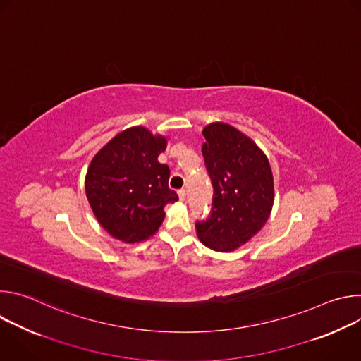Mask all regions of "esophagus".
<instances>
[{"label": "esophagus", "mask_w": 361, "mask_h": 361, "mask_svg": "<svg viewBox=\"0 0 361 361\" xmlns=\"http://www.w3.org/2000/svg\"><path fill=\"white\" fill-rule=\"evenodd\" d=\"M185 197H187V192H185V190H178V198H180V201H184L185 200Z\"/></svg>", "instance_id": "obj_1"}]
</instances>
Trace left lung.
Returning a JSON list of instances; mask_svg holds the SVG:
<instances>
[{"label": "left lung", "instance_id": "1", "mask_svg": "<svg viewBox=\"0 0 361 361\" xmlns=\"http://www.w3.org/2000/svg\"><path fill=\"white\" fill-rule=\"evenodd\" d=\"M204 164L214 190L210 216L197 220L200 241L214 251H233L266 224L274 201L270 163L237 128L213 123L202 130Z\"/></svg>", "mask_w": 361, "mask_h": 361}]
</instances>
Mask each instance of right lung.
<instances>
[{"label": "right lung", "instance_id": "add662e5", "mask_svg": "<svg viewBox=\"0 0 361 361\" xmlns=\"http://www.w3.org/2000/svg\"><path fill=\"white\" fill-rule=\"evenodd\" d=\"M166 147L164 137L133 127L95 154L85 192L97 220L113 237L124 243L149 238L164 220V205L178 200L169 188V166L157 160Z\"/></svg>", "mask_w": 361, "mask_h": 361}]
</instances>
